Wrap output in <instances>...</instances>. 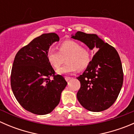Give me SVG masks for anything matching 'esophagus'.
Instances as JSON below:
<instances>
[{
	"label": "esophagus",
	"instance_id": "34e87169",
	"mask_svg": "<svg viewBox=\"0 0 134 134\" xmlns=\"http://www.w3.org/2000/svg\"><path fill=\"white\" fill-rule=\"evenodd\" d=\"M65 79L66 81H69V80L71 79V77H69V76H65Z\"/></svg>",
	"mask_w": 134,
	"mask_h": 134
}]
</instances>
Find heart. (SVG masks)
I'll return each instance as SVG.
<instances>
[{
  "label": "heart",
  "instance_id": "heart-1",
  "mask_svg": "<svg viewBox=\"0 0 134 134\" xmlns=\"http://www.w3.org/2000/svg\"><path fill=\"white\" fill-rule=\"evenodd\" d=\"M58 51L50 48L47 52V58L50 64L58 69L65 59L68 63L57 71L58 73L69 74L77 70L84 71L91 63V54L87 48L81 47L78 42L66 40L58 46Z\"/></svg>",
  "mask_w": 134,
  "mask_h": 134
}]
</instances>
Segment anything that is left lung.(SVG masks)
Returning a JSON list of instances; mask_svg holds the SVG:
<instances>
[{
  "label": "left lung",
  "mask_w": 134,
  "mask_h": 134,
  "mask_svg": "<svg viewBox=\"0 0 134 134\" xmlns=\"http://www.w3.org/2000/svg\"><path fill=\"white\" fill-rule=\"evenodd\" d=\"M72 38L84 43L90 49H98L84 72L77 77L81 86L77 98L87 110H106L115 102L123 83L119 55L114 47L104 43L96 34L79 31Z\"/></svg>",
  "instance_id": "8db88e82"
}]
</instances>
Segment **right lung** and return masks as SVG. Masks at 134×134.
<instances>
[{
    "instance_id": "right-lung-1",
    "label": "right lung",
    "mask_w": 134,
    "mask_h": 134,
    "mask_svg": "<svg viewBox=\"0 0 134 134\" xmlns=\"http://www.w3.org/2000/svg\"><path fill=\"white\" fill-rule=\"evenodd\" d=\"M59 40L56 34H43L21 48L13 61L12 91L20 105L34 114L51 113L67 84L62 76L56 75L47 58L50 46Z\"/></svg>"
}]
</instances>
